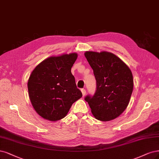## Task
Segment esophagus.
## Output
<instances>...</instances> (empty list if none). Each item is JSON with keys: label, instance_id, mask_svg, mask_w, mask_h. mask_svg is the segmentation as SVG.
I'll return each instance as SVG.
<instances>
[{"label": "esophagus", "instance_id": "obj_1", "mask_svg": "<svg viewBox=\"0 0 159 159\" xmlns=\"http://www.w3.org/2000/svg\"><path fill=\"white\" fill-rule=\"evenodd\" d=\"M81 91L82 93V95H83V97H84L85 95V93H86V91L85 89H81Z\"/></svg>", "mask_w": 159, "mask_h": 159}]
</instances>
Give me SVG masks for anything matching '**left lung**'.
I'll return each instance as SVG.
<instances>
[{
	"label": "left lung",
	"mask_w": 159,
	"mask_h": 159,
	"mask_svg": "<svg viewBox=\"0 0 159 159\" xmlns=\"http://www.w3.org/2000/svg\"><path fill=\"white\" fill-rule=\"evenodd\" d=\"M85 57L96 80V91L87 95L93 116L101 121L117 118L128 105L134 88L132 73L121 59L108 52L87 51Z\"/></svg>",
	"instance_id": "left-lung-1"
}]
</instances>
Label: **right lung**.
I'll use <instances>...</instances> for the list:
<instances>
[{"instance_id": "right-lung-1", "label": "right lung", "mask_w": 159, "mask_h": 159, "mask_svg": "<svg viewBox=\"0 0 159 159\" xmlns=\"http://www.w3.org/2000/svg\"><path fill=\"white\" fill-rule=\"evenodd\" d=\"M76 53L49 57L37 65L27 83L31 102L37 114L57 121L66 116L72 104L82 97L71 72Z\"/></svg>"}]
</instances>
